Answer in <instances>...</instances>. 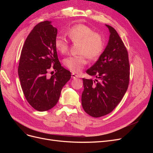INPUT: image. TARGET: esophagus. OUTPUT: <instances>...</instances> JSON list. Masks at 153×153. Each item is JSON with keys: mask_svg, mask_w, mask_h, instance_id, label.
Returning a JSON list of instances; mask_svg holds the SVG:
<instances>
[{"mask_svg": "<svg viewBox=\"0 0 153 153\" xmlns=\"http://www.w3.org/2000/svg\"><path fill=\"white\" fill-rule=\"evenodd\" d=\"M71 78H73V79H76V78H78V76L76 75V74H75V73H72L71 74Z\"/></svg>", "mask_w": 153, "mask_h": 153, "instance_id": "34e87169", "label": "esophagus"}]
</instances>
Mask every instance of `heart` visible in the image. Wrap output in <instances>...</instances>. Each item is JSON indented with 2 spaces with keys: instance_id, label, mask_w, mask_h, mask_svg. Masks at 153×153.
<instances>
[{
  "instance_id": "heart-1",
  "label": "heart",
  "mask_w": 153,
  "mask_h": 153,
  "mask_svg": "<svg viewBox=\"0 0 153 153\" xmlns=\"http://www.w3.org/2000/svg\"><path fill=\"white\" fill-rule=\"evenodd\" d=\"M69 38L73 43H80L78 53L64 59V64L74 73L80 72L87 64V57L91 60L98 58L102 53L105 42L103 37L91 27L84 24L71 27L68 31ZM55 47L59 52L64 54L68 52L69 43L66 37L58 35L55 39Z\"/></svg>"
}]
</instances>
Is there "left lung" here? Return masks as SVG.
I'll use <instances>...</instances> for the list:
<instances>
[{
    "label": "left lung",
    "instance_id": "left-lung-1",
    "mask_svg": "<svg viewBox=\"0 0 153 153\" xmlns=\"http://www.w3.org/2000/svg\"><path fill=\"white\" fill-rule=\"evenodd\" d=\"M105 25L110 32L108 44L98 61L86 71L96 79H82V107L93 117L104 116L116 107L126 93L129 80L127 50L117 31Z\"/></svg>",
    "mask_w": 153,
    "mask_h": 153
}]
</instances>
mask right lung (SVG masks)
Here are the masks:
<instances>
[{"instance_id": "1", "label": "right lung", "mask_w": 153, "mask_h": 153, "mask_svg": "<svg viewBox=\"0 0 153 153\" xmlns=\"http://www.w3.org/2000/svg\"><path fill=\"white\" fill-rule=\"evenodd\" d=\"M51 24L41 22L31 30L22 48L18 71L26 100L39 112L57 103L62 87L71 78V72L61 66L58 59L54 44L57 29ZM51 66L56 73L48 77Z\"/></svg>"}]
</instances>
